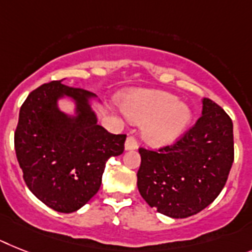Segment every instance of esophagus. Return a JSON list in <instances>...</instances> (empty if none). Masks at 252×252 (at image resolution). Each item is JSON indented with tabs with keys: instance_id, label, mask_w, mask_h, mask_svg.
Segmentation results:
<instances>
[{
	"instance_id": "obj_1",
	"label": "esophagus",
	"mask_w": 252,
	"mask_h": 252,
	"mask_svg": "<svg viewBox=\"0 0 252 252\" xmlns=\"http://www.w3.org/2000/svg\"><path fill=\"white\" fill-rule=\"evenodd\" d=\"M138 139L135 135H128V138L126 139V143H125V148L127 149V151H132V149L138 148Z\"/></svg>"
}]
</instances>
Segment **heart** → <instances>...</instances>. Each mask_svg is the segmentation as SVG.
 Here are the masks:
<instances>
[{"mask_svg":"<svg viewBox=\"0 0 252 252\" xmlns=\"http://www.w3.org/2000/svg\"><path fill=\"white\" fill-rule=\"evenodd\" d=\"M125 113L135 122H144L143 135L155 145L170 143L188 127L192 112L178 97L162 91L131 94L124 101Z\"/></svg>","mask_w":252,"mask_h":252,"instance_id":"obj_1","label":"heart"}]
</instances>
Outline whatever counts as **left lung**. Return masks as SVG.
I'll use <instances>...</instances> for the list:
<instances>
[{
  "instance_id": "obj_1",
  "label": "left lung",
  "mask_w": 252,
  "mask_h": 252,
  "mask_svg": "<svg viewBox=\"0 0 252 252\" xmlns=\"http://www.w3.org/2000/svg\"><path fill=\"white\" fill-rule=\"evenodd\" d=\"M138 188L151 207L182 219L202 211L224 188L234 159L233 124L203 99L202 116L172 144L140 147Z\"/></svg>"
}]
</instances>
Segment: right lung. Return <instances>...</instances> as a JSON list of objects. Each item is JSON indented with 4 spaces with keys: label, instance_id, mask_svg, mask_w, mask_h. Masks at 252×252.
Here are the masks:
<instances>
[{
    "label": "right lung",
    "instance_id": "right-lung-1",
    "mask_svg": "<svg viewBox=\"0 0 252 252\" xmlns=\"http://www.w3.org/2000/svg\"><path fill=\"white\" fill-rule=\"evenodd\" d=\"M63 94L77 101L80 114L70 120L56 107ZM90 91L53 81L29 94L14 134L16 158L29 190L59 213L69 214L97 193L109 157L125 151L126 134H111L96 124Z\"/></svg>",
    "mask_w": 252,
    "mask_h": 252
}]
</instances>
